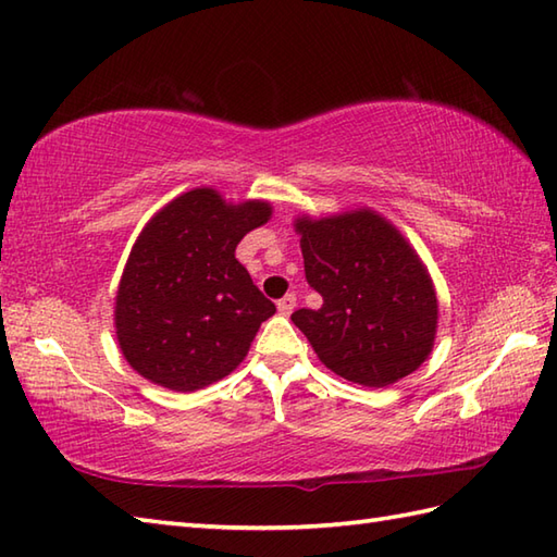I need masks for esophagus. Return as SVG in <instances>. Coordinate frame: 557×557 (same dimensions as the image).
Segmentation results:
<instances>
[{
	"mask_svg": "<svg viewBox=\"0 0 557 557\" xmlns=\"http://www.w3.org/2000/svg\"><path fill=\"white\" fill-rule=\"evenodd\" d=\"M294 306H297V297H294V294H285V297L277 301V311L282 315H289L294 311Z\"/></svg>",
	"mask_w": 557,
	"mask_h": 557,
	"instance_id": "esophagus-1",
	"label": "esophagus"
}]
</instances>
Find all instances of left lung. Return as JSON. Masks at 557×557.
Returning a JSON list of instances; mask_svg holds the SVG:
<instances>
[{
  "label": "left lung",
  "instance_id": "obj_1",
  "mask_svg": "<svg viewBox=\"0 0 557 557\" xmlns=\"http://www.w3.org/2000/svg\"><path fill=\"white\" fill-rule=\"evenodd\" d=\"M306 282L321 309L292 321L330 371L363 387H385L429 359L437 299L421 258L373 210L299 218Z\"/></svg>",
  "mask_w": 557,
  "mask_h": 557
}]
</instances>
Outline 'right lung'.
I'll use <instances>...</instances> for the list:
<instances>
[{"instance_id": "right-lung-1", "label": "right lung", "mask_w": 557, "mask_h": 557, "mask_svg": "<svg viewBox=\"0 0 557 557\" xmlns=\"http://www.w3.org/2000/svg\"><path fill=\"white\" fill-rule=\"evenodd\" d=\"M270 212L263 200L232 206L215 188H194L146 224L114 306L116 339L134 371L194 393L244 361L275 304L234 251Z\"/></svg>"}]
</instances>
